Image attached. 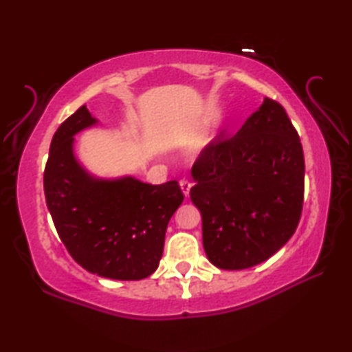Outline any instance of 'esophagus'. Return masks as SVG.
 <instances>
[{"label": "esophagus", "instance_id": "esophagus-1", "mask_svg": "<svg viewBox=\"0 0 352 352\" xmlns=\"http://www.w3.org/2000/svg\"><path fill=\"white\" fill-rule=\"evenodd\" d=\"M180 188H182V190H183V194L188 197L189 190H190V188H192V183H190L189 180H186V178H183V180L180 182Z\"/></svg>", "mask_w": 352, "mask_h": 352}]
</instances>
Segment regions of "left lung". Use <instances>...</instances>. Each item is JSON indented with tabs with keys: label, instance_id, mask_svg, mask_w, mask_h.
<instances>
[{
	"label": "left lung",
	"instance_id": "1",
	"mask_svg": "<svg viewBox=\"0 0 352 352\" xmlns=\"http://www.w3.org/2000/svg\"><path fill=\"white\" fill-rule=\"evenodd\" d=\"M190 172L205 252L219 269L258 265L294 236L305 200V155L276 100L265 98L236 135L211 141Z\"/></svg>",
	"mask_w": 352,
	"mask_h": 352
}]
</instances>
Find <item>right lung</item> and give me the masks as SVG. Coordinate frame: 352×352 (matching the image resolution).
Wrapping results in <instances>:
<instances>
[{
	"mask_svg": "<svg viewBox=\"0 0 352 352\" xmlns=\"http://www.w3.org/2000/svg\"><path fill=\"white\" fill-rule=\"evenodd\" d=\"M96 124L82 105L52 136L43 186L52 222L68 253L90 273L138 281L158 269L166 228L184 195L177 180H100L77 163L74 135Z\"/></svg>",
	"mask_w": 352,
	"mask_h": 352,
	"instance_id": "add662e5",
	"label": "right lung"
}]
</instances>
